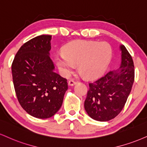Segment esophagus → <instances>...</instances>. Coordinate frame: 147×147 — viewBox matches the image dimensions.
<instances>
[{"instance_id":"1","label":"esophagus","mask_w":147,"mask_h":147,"mask_svg":"<svg viewBox=\"0 0 147 147\" xmlns=\"http://www.w3.org/2000/svg\"><path fill=\"white\" fill-rule=\"evenodd\" d=\"M76 84V81L72 80V79H70V80L68 81V86H74V85Z\"/></svg>"}]
</instances>
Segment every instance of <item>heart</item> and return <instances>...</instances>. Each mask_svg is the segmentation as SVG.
<instances>
[{
    "instance_id": "obj_1",
    "label": "heart",
    "mask_w": 147,
    "mask_h": 147,
    "mask_svg": "<svg viewBox=\"0 0 147 147\" xmlns=\"http://www.w3.org/2000/svg\"><path fill=\"white\" fill-rule=\"evenodd\" d=\"M112 56V47L107 42L75 40L63 47V53L57 55L55 61L64 76L68 77L78 65L79 73L92 79L105 71Z\"/></svg>"
}]
</instances>
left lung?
I'll use <instances>...</instances> for the list:
<instances>
[{
	"instance_id": "1",
	"label": "left lung",
	"mask_w": 147,
	"mask_h": 147,
	"mask_svg": "<svg viewBox=\"0 0 147 147\" xmlns=\"http://www.w3.org/2000/svg\"><path fill=\"white\" fill-rule=\"evenodd\" d=\"M120 68L89 84L84 107L95 121H108L118 116L131 90L134 81V61L124 45L120 46Z\"/></svg>"
}]
</instances>
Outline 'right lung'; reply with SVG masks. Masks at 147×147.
<instances>
[{
	"label": "right lung",
	"instance_id": "1",
	"mask_svg": "<svg viewBox=\"0 0 147 147\" xmlns=\"http://www.w3.org/2000/svg\"><path fill=\"white\" fill-rule=\"evenodd\" d=\"M52 36L42 35L20 48L11 65L16 94L20 105L38 118H49L61 107L68 90L66 79L54 72L50 58Z\"/></svg>",
	"mask_w": 147,
	"mask_h": 147
}]
</instances>
